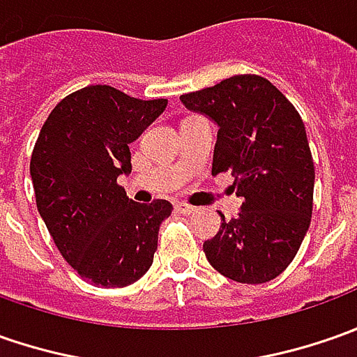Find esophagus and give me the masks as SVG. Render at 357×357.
I'll return each instance as SVG.
<instances>
[{"mask_svg":"<svg viewBox=\"0 0 357 357\" xmlns=\"http://www.w3.org/2000/svg\"><path fill=\"white\" fill-rule=\"evenodd\" d=\"M176 209H178V211H181V213H185V215H190V213H195V207H193V205H190V203H185V202L176 203Z\"/></svg>","mask_w":357,"mask_h":357,"instance_id":"esophagus-1","label":"esophagus"}]
</instances>
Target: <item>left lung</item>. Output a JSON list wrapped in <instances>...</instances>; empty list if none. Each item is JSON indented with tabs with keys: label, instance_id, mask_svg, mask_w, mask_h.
Returning <instances> with one entry per match:
<instances>
[{
	"label": "left lung",
	"instance_id": "left-lung-1",
	"mask_svg": "<svg viewBox=\"0 0 357 357\" xmlns=\"http://www.w3.org/2000/svg\"><path fill=\"white\" fill-rule=\"evenodd\" d=\"M179 98L217 122L211 174L231 172L243 199L235 219L219 213V233L203 243L207 261L237 282L277 278L312 217L314 162L298 110L259 75H235Z\"/></svg>",
	"mask_w": 357,
	"mask_h": 357
}]
</instances>
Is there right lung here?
Returning <instances> with one entry per match:
<instances>
[{
	"label": "right lung",
	"mask_w": 357,
	"mask_h": 357,
	"mask_svg": "<svg viewBox=\"0 0 357 357\" xmlns=\"http://www.w3.org/2000/svg\"><path fill=\"white\" fill-rule=\"evenodd\" d=\"M108 84L65 96L45 120L31 154L37 209L56 249L80 277L128 287L152 266L158 231L172 203H134L118 185L132 172L130 144L166 110Z\"/></svg>",
	"instance_id": "obj_1"
}]
</instances>
